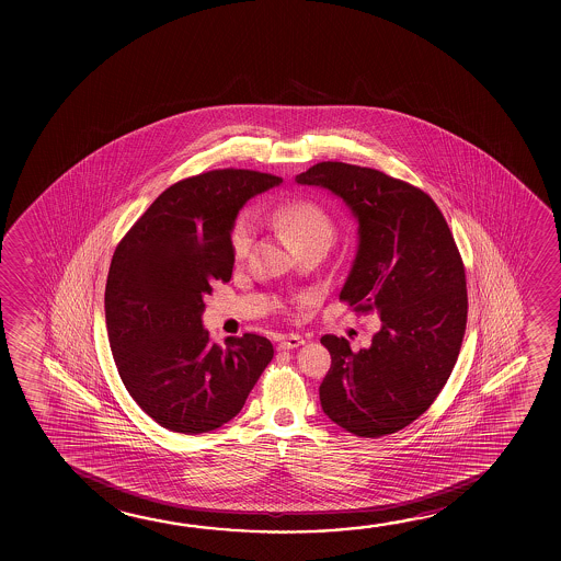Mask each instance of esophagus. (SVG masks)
I'll list each match as a JSON object with an SVG mask.
<instances>
[{"instance_id":"obj_1","label":"esophagus","mask_w":561,"mask_h":561,"mask_svg":"<svg viewBox=\"0 0 561 561\" xmlns=\"http://www.w3.org/2000/svg\"><path fill=\"white\" fill-rule=\"evenodd\" d=\"M304 336H299V334H287V336H284V339L279 340V344H277V350L299 348V346H304Z\"/></svg>"}]
</instances>
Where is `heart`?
I'll list each match as a JSON object with an SVG mask.
<instances>
[{
  "mask_svg": "<svg viewBox=\"0 0 561 561\" xmlns=\"http://www.w3.org/2000/svg\"><path fill=\"white\" fill-rule=\"evenodd\" d=\"M276 229L294 244L295 250L311 242L331 244L334 239V221L331 213L314 202H294L277 207L270 215ZM256 237V221L250 211L240 213L230 229V249L237 260L247 257Z\"/></svg>",
  "mask_w": 561,
  "mask_h": 561,
  "instance_id": "1",
  "label": "heart"
}]
</instances>
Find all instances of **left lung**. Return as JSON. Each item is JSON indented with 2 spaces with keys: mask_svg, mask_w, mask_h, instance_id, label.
<instances>
[{
  "mask_svg": "<svg viewBox=\"0 0 561 561\" xmlns=\"http://www.w3.org/2000/svg\"><path fill=\"white\" fill-rule=\"evenodd\" d=\"M295 182L329 190L354 215L358 249L340 299L381 321L359 352L322 336L332 358L322 411L362 438L393 434L438 397L466 332V272L448 222L426 193L371 168L321 162Z\"/></svg>",
  "mask_w": 561,
  "mask_h": 561,
  "instance_id": "obj_1",
  "label": "left lung"
}]
</instances>
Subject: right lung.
Wrapping results in <instances>:
<instances>
[{
	"mask_svg": "<svg viewBox=\"0 0 561 561\" xmlns=\"http://www.w3.org/2000/svg\"><path fill=\"white\" fill-rule=\"evenodd\" d=\"M282 184L252 170H213L160 193L121 240L105 285V321L121 379L168 431L202 434L240 413L274 358L257 334L221 348L203 329L205 295L227 284L230 229L244 203Z\"/></svg>",
	"mask_w": 561,
	"mask_h": 561,
	"instance_id": "right-lung-1",
	"label": "right lung"
}]
</instances>
